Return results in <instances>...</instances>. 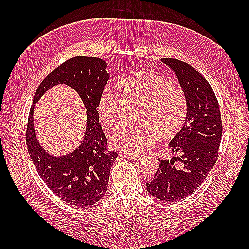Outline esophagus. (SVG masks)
<instances>
[{
  "mask_svg": "<svg viewBox=\"0 0 249 249\" xmlns=\"http://www.w3.org/2000/svg\"><path fill=\"white\" fill-rule=\"evenodd\" d=\"M120 156L123 158H129V160H136V158L138 157L137 154H128V153H121Z\"/></svg>",
  "mask_w": 249,
  "mask_h": 249,
  "instance_id": "1",
  "label": "esophagus"
}]
</instances>
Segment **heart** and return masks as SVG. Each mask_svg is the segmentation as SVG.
I'll return each mask as SVG.
<instances>
[{"label":"heart","mask_w":249,"mask_h":249,"mask_svg":"<svg viewBox=\"0 0 249 249\" xmlns=\"http://www.w3.org/2000/svg\"><path fill=\"white\" fill-rule=\"evenodd\" d=\"M116 93L105 91L97 111L103 124L116 131L127 119V110L137 107L138 125L126 126L111 139L113 147L139 154L157 140L173 138L186 121L187 96L184 89L153 71H137L118 83Z\"/></svg>","instance_id":"heart-1"}]
</instances>
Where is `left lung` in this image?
<instances>
[{"label":"left lung","instance_id":"8db88e82","mask_svg":"<svg viewBox=\"0 0 249 249\" xmlns=\"http://www.w3.org/2000/svg\"><path fill=\"white\" fill-rule=\"evenodd\" d=\"M176 73L187 96L183 128L169 146L178 156L160 160L147 192L158 200L174 202L192 195L204 182L216 161L223 135L218 100L208 80L193 66L177 59H161Z\"/></svg>","mask_w":249,"mask_h":249}]
</instances>
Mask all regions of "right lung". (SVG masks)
I'll use <instances>...</instances> for the list:
<instances>
[{
	"mask_svg": "<svg viewBox=\"0 0 249 249\" xmlns=\"http://www.w3.org/2000/svg\"><path fill=\"white\" fill-rule=\"evenodd\" d=\"M99 57L76 56L67 60L47 76L36 89L31 106L25 140L34 166L47 186L61 200L87 208L102 199L108 187L110 169L118 153L109 151L99 123L97 103L109 73ZM64 83L76 89L87 109V130L84 142L70 155L54 158L40 146L33 123L34 104L46 90Z\"/></svg>",
	"mask_w": 249,
	"mask_h": 249,
	"instance_id": "right-lung-1",
	"label": "right lung"
}]
</instances>
